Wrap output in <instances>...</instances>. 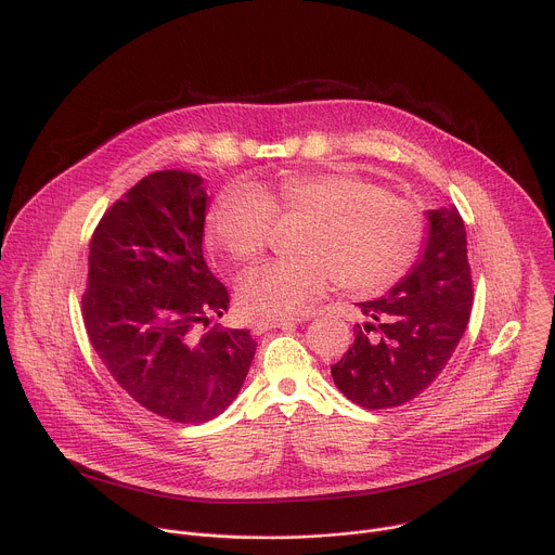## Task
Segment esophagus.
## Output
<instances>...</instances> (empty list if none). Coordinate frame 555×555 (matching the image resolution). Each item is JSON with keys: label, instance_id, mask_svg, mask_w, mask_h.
I'll use <instances>...</instances> for the list:
<instances>
[{"label": "esophagus", "instance_id": "obj_1", "mask_svg": "<svg viewBox=\"0 0 555 555\" xmlns=\"http://www.w3.org/2000/svg\"><path fill=\"white\" fill-rule=\"evenodd\" d=\"M296 323H300V319H261V321L253 323V332L263 334V332H270V330H276V327H289V325H296Z\"/></svg>", "mask_w": 555, "mask_h": 555}]
</instances>
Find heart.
Here are the masks:
<instances>
[{"mask_svg":"<svg viewBox=\"0 0 555 555\" xmlns=\"http://www.w3.org/2000/svg\"><path fill=\"white\" fill-rule=\"evenodd\" d=\"M305 221L298 259L270 261L240 283V305L283 319L319 300L330 285L377 294L398 283L417 259L426 217L422 206L351 173H294L270 186L225 189L206 215V240L240 263L257 261L274 221Z\"/></svg>","mask_w":555,"mask_h":555,"instance_id":"b5f03b06","label":"heart"}]
</instances>
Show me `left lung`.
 <instances>
[{"instance_id":"8db88e82","label":"left lung","mask_w":555,"mask_h":555,"mask_svg":"<svg viewBox=\"0 0 555 555\" xmlns=\"http://www.w3.org/2000/svg\"><path fill=\"white\" fill-rule=\"evenodd\" d=\"M422 259L388 296L360 302L371 323L332 366L334 384L353 404L402 406L426 390L452 358L472 311L465 228L456 206L428 210Z\"/></svg>"}]
</instances>
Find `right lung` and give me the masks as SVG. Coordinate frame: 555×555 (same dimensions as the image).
Returning <instances> with one entry per match:
<instances>
[{
    "mask_svg": "<svg viewBox=\"0 0 555 555\" xmlns=\"http://www.w3.org/2000/svg\"><path fill=\"white\" fill-rule=\"evenodd\" d=\"M202 178L155 171L99 221L90 242L83 321L109 375L146 411L204 424L242 390L257 343L250 330L210 327L228 289L202 253Z\"/></svg>",
    "mask_w": 555,
    "mask_h": 555,
    "instance_id": "obj_1",
    "label": "right lung"
}]
</instances>
